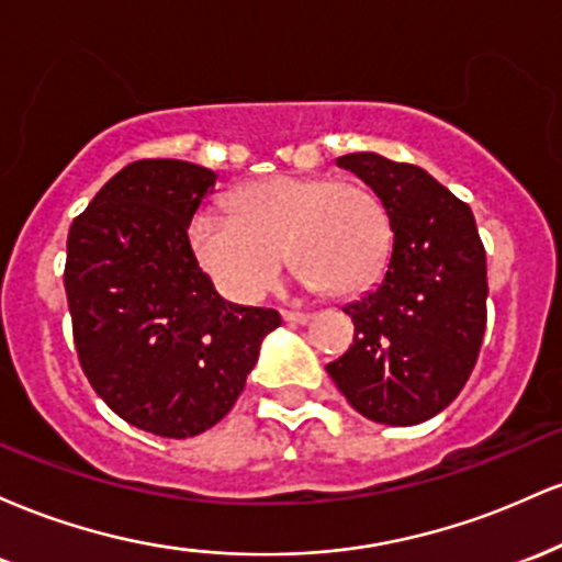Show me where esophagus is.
I'll use <instances>...</instances> for the list:
<instances>
[{
  "mask_svg": "<svg viewBox=\"0 0 562 562\" xmlns=\"http://www.w3.org/2000/svg\"><path fill=\"white\" fill-rule=\"evenodd\" d=\"M282 319L290 322V325H306V322L312 319V314H306V312H293V308H285V312H282Z\"/></svg>",
  "mask_w": 562,
  "mask_h": 562,
  "instance_id": "1",
  "label": "esophagus"
}]
</instances>
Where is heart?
I'll return each mask as SVG.
<instances>
[{"instance_id":"1","label":"heart","mask_w":562,"mask_h":562,"mask_svg":"<svg viewBox=\"0 0 562 562\" xmlns=\"http://www.w3.org/2000/svg\"><path fill=\"white\" fill-rule=\"evenodd\" d=\"M229 203L232 214L203 209L192 216L190 248L235 303L272 290L285 254L308 288L335 295L364 290L389 256V214L364 184L277 173L240 187Z\"/></svg>"}]
</instances>
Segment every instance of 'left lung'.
<instances>
[{
  "label": "left lung",
  "mask_w": 562,
  "mask_h": 562,
  "mask_svg": "<svg viewBox=\"0 0 562 562\" xmlns=\"http://www.w3.org/2000/svg\"><path fill=\"white\" fill-rule=\"evenodd\" d=\"M338 166L380 198L393 250L378 288L344 308L353 344L327 372L359 415L425 423L465 389L486 330V250L473 211L420 166L375 153Z\"/></svg>",
  "instance_id": "1"
}]
</instances>
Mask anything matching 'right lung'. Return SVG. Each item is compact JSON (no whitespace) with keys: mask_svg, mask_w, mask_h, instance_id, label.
<instances>
[{"mask_svg":"<svg viewBox=\"0 0 562 562\" xmlns=\"http://www.w3.org/2000/svg\"><path fill=\"white\" fill-rule=\"evenodd\" d=\"M214 184L187 160H134L68 232L63 282L83 375L121 420L164 438L214 428L280 327L274 308L224 301L192 256L187 227Z\"/></svg>","mask_w":562,"mask_h":562,"instance_id":"add662e5","label":"right lung"}]
</instances>
